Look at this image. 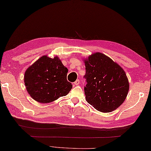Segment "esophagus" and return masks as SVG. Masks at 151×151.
Returning <instances> with one entry per match:
<instances>
[{
	"label": "esophagus",
	"instance_id": "34e87169",
	"mask_svg": "<svg viewBox=\"0 0 151 151\" xmlns=\"http://www.w3.org/2000/svg\"><path fill=\"white\" fill-rule=\"evenodd\" d=\"M74 84H75V85H78L80 84V81L78 79H77L75 82H74Z\"/></svg>",
	"mask_w": 151,
	"mask_h": 151
}]
</instances>
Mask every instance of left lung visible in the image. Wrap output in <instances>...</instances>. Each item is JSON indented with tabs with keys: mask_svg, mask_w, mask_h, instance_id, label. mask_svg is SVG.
Returning <instances> with one entry per match:
<instances>
[{
	"mask_svg": "<svg viewBox=\"0 0 151 151\" xmlns=\"http://www.w3.org/2000/svg\"><path fill=\"white\" fill-rule=\"evenodd\" d=\"M86 101L98 111L115 110L123 103L129 89L124 70L104 54L96 52L84 60Z\"/></svg>",
	"mask_w": 151,
	"mask_h": 151,
	"instance_id": "obj_1",
	"label": "left lung"
}]
</instances>
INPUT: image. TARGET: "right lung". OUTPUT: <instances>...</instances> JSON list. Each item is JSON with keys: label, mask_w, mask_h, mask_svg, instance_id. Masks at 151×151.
I'll return each mask as SVG.
<instances>
[{"label": "right lung", "mask_w": 151, "mask_h": 151, "mask_svg": "<svg viewBox=\"0 0 151 151\" xmlns=\"http://www.w3.org/2000/svg\"><path fill=\"white\" fill-rule=\"evenodd\" d=\"M68 69L58 56H43L27 69L24 84L28 93L40 103H49L69 93L71 83L67 81Z\"/></svg>", "instance_id": "right-lung-1"}]
</instances>
